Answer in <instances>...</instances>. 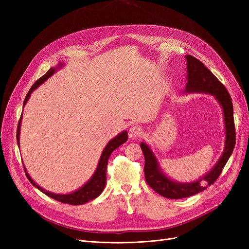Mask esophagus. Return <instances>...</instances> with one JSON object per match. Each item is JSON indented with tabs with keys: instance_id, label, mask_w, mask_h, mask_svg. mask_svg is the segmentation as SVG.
<instances>
[{
	"instance_id": "34e87169",
	"label": "esophagus",
	"mask_w": 249,
	"mask_h": 249,
	"mask_svg": "<svg viewBox=\"0 0 249 249\" xmlns=\"http://www.w3.org/2000/svg\"><path fill=\"white\" fill-rule=\"evenodd\" d=\"M141 133H142V130H141L140 126L133 125L131 129L129 130V137L131 139H136V138H138L140 136Z\"/></svg>"
}]
</instances>
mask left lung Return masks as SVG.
Masks as SVG:
<instances>
[{"mask_svg":"<svg viewBox=\"0 0 249 249\" xmlns=\"http://www.w3.org/2000/svg\"><path fill=\"white\" fill-rule=\"evenodd\" d=\"M187 60V84L184 92H203L214 95L223 110L225 126V146L220 159L207 175L196 182L178 183L170 179L161 170L152 149L144 142H141V149L144 155V175L146 183L162 196L179 199L192 196L203 191L214 184L220 176L225 164L232 153L236 144V130L233 123V109L231 95L227 88L218 80L202 62L191 55L185 56Z\"/></svg>","mask_w":249,"mask_h":249,"instance_id":"obj_1","label":"left lung"}]
</instances>
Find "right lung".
Listing matches in <instances>:
<instances>
[{
    "instance_id": "right-lung-1",
    "label": "right lung",
    "mask_w": 249,
    "mask_h": 249,
    "mask_svg": "<svg viewBox=\"0 0 249 249\" xmlns=\"http://www.w3.org/2000/svg\"><path fill=\"white\" fill-rule=\"evenodd\" d=\"M62 65H63L62 63H60L57 67H51V69L46 72V74H43L41 78H39L34 83L32 87L30 88L29 92L26 95V99L24 101V106L26 105V103L28 102L30 95H31V93L34 91V90L39 85H41L44 81L48 80L51 76H53L54 72H56L58 67H62ZM21 117H22V114L20 115L19 122H18V131H17V140H18V147H19V132H20ZM126 140H127L126 131L122 132L120 134H118L116 137L111 139L108 142V144L106 145V147H105L104 150H103V153H102L101 158H100V161H99V165H97V168H96L95 172L93 173V176L91 177V178H90L85 185H83V187H81L80 189H78L77 191H74V192H71V193H69V194H56V193L49 192L47 190L42 189L40 186L37 185L34 182V180L31 178V177L28 175L27 169L24 168L25 172H26V176H27L28 179L30 180V183H31L34 187H36L37 189L40 190L42 193L48 195V196L54 198V199H56L60 202L69 203V205H72V206L83 205V203L88 202L90 200L96 198L103 192L105 185H106V180H107L106 171H107V165H108V160L110 158V155L112 154L113 150L116 149L118 146H120L122 144H124V143Z\"/></svg>"
}]
</instances>
